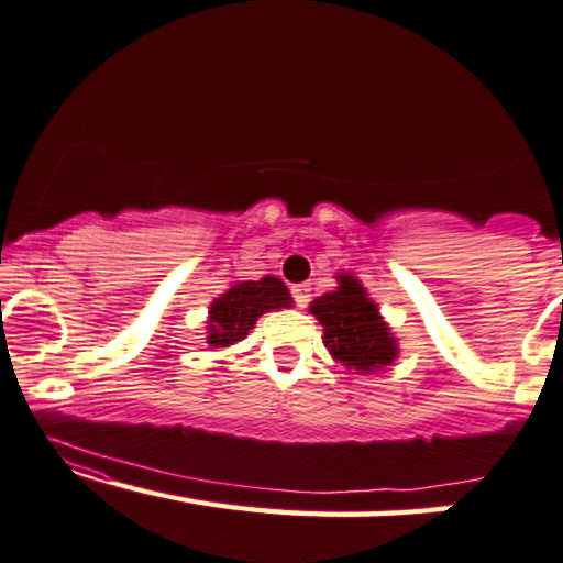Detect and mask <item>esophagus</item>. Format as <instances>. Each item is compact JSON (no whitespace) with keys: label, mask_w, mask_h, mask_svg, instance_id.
Returning a JSON list of instances; mask_svg holds the SVG:
<instances>
[{"label":"esophagus","mask_w":563,"mask_h":563,"mask_svg":"<svg viewBox=\"0 0 563 563\" xmlns=\"http://www.w3.org/2000/svg\"><path fill=\"white\" fill-rule=\"evenodd\" d=\"M292 300H296L298 308H306L310 303V285L308 283H300V285H292Z\"/></svg>","instance_id":"1"}]
</instances>
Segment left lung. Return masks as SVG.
Returning <instances> with one entry per match:
<instances>
[{
  "mask_svg": "<svg viewBox=\"0 0 563 563\" xmlns=\"http://www.w3.org/2000/svg\"><path fill=\"white\" fill-rule=\"evenodd\" d=\"M310 313L321 321L323 343L343 366L368 374L397 356L389 329L354 275H339V290L313 300Z\"/></svg>",
  "mask_w": 563,
  "mask_h": 563,
  "instance_id": "left-lung-1",
  "label": "left lung"
}]
</instances>
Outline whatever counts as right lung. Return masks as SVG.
Wrapping results in <instances>:
<instances>
[{
    "label": "right lung",
    "mask_w": 563,
    "mask_h": 563,
    "mask_svg": "<svg viewBox=\"0 0 563 563\" xmlns=\"http://www.w3.org/2000/svg\"><path fill=\"white\" fill-rule=\"evenodd\" d=\"M290 306V292L280 278L267 275L263 280H245L232 285L209 308L207 343L214 349L242 341L265 310Z\"/></svg>",
    "instance_id": "1"
}]
</instances>
